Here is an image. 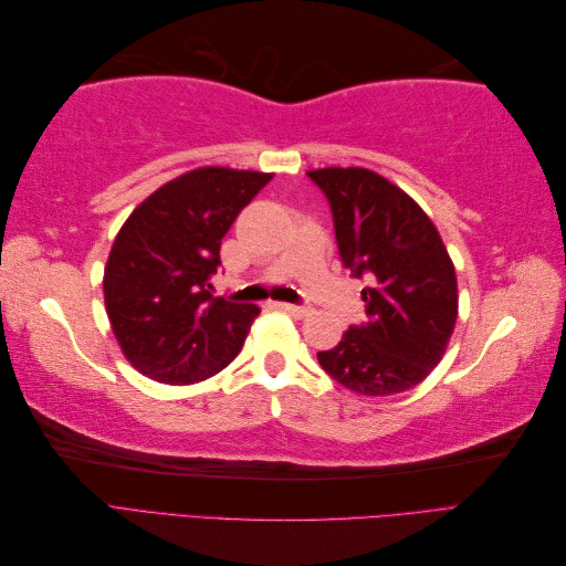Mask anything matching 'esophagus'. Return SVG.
Here are the masks:
<instances>
[{
  "label": "esophagus",
  "mask_w": 566,
  "mask_h": 566,
  "mask_svg": "<svg viewBox=\"0 0 566 566\" xmlns=\"http://www.w3.org/2000/svg\"><path fill=\"white\" fill-rule=\"evenodd\" d=\"M279 310L287 312L290 316H295V318H302V316L310 314V310H306V306H302V304H290V302H279Z\"/></svg>",
  "instance_id": "34e87169"
}]
</instances>
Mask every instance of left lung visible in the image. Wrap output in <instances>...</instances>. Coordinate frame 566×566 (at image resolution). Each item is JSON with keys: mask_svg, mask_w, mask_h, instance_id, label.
Wrapping results in <instances>:
<instances>
[{"mask_svg": "<svg viewBox=\"0 0 566 566\" xmlns=\"http://www.w3.org/2000/svg\"><path fill=\"white\" fill-rule=\"evenodd\" d=\"M331 205L339 260L361 290L368 321L318 352L333 380L366 397L422 382L447 352L458 316L451 256L420 205L364 167L306 172Z\"/></svg>", "mask_w": 566, "mask_h": 566, "instance_id": "left-lung-1", "label": "left lung"}]
</instances>
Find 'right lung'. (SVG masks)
Segmentation results:
<instances>
[{
  "mask_svg": "<svg viewBox=\"0 0 566 566\" xmlns=\"http://www.w3.org/2000/svg\"><path fill=\"white\" fill-rule=\"evenodd\" d=\"M273 175L200 167L160 186L119 229L104 297L129 364L165 385L212 378L241 352L254 304L212 295L221 238Z\"/></svg>",
  "mask_w": 566,
  "mask_h": 566,
  "instance_id": "right-lung-1",
  "label": "right lung"
}]
</instances>
